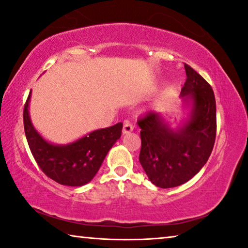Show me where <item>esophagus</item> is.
<instances>
[{"instance_id":"1","label":"esophagus","mask_w":248,"mask_h":248,"mask_svg":"<svg viewBox=\"0 0 248 248\" xmlns=\"http://www.w3.org/2000/svg\"><path fill=\"white\" fill-rule=\"evenodd\" d=\"M133 125L129 123L128 121H125L124 122V125H123V134H128V133H131L133 131Z\"/></svg>"}]
</instances>
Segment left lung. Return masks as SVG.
<instances>
[{
	"label": "left lung",
	"mask_w": 248,
	"mask_h": 248,
	"mask_svg": "<svg viewBox=\"0 0 248 248\" xmlns=\"http://www.w3.org/2000/svg\"><path fill=\"white\" fill-rule=\"evenodd\" d=\"M181 91L185 117L173 126L162 113L151 112L137 121L142 147L140 163L148 180L161 188L188 182L206 164L216 136V103L211 85L185 64Z\"/></svg>",
	"instance_id": "left-lung-1"
}]
</instances>
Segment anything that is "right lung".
Wrapping results in <instances>:
<instances>
[{
	"instance_id": "1",
	"label": "right lung",
	"mask_w": 248,
	"mask_h": 248,
	"mask_svg": "<svg viewBox=\"0 0 248 248\" xmlns=\"http://www.w3.org/2000/svg\"><path fill=\"white\" fill-rule=\"evenodd\" d=\"M29 94L23 119L30 150L46 176L61 185L83 186L93 180L105 156L122 135L123 123L98 128L67 144H54L42 136L30 117Z\"/></svg>"
}]
</instances>
